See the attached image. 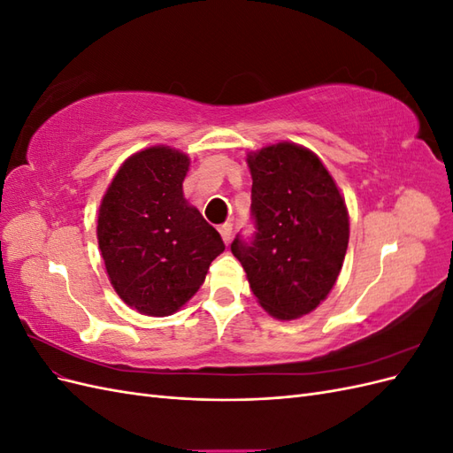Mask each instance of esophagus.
I'll use <instances>...</instances> for the list:
<instances>
[{"label": "esophagus", "mask_w": 453, "mask_h": 453, "mask_svg": "<svg viewBox=\"0 0 453 453\" xmlns=\"http://www.w3.org/2000/svg\"><path fill=\"white\" fill-rule=\"evenodd\" d=\"M219 234H221L223 242L228 245L230 240H232V225H230V223H225V225L219 226Z\"/></svg>", "instance_id": "esophagus-1"}]
</instances>
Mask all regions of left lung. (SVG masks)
Segmentation results:
<instances>
[{"label": "left lung", "instance_id": "8db88e82", "mask_svg": "<svg viewBox=\"0 0 453 453\" xmlns=\"http://www.w3.org/2000/svg\"><path fill=\"white\" fill-rule=\"evenodd\" d=\"M257 234L230 250L268 315L313 311L333 291L349 242V215L333 175L313 150L280 142L250 150Z\"/></svg>", "mask_w": 453, "mask_h": 453}]
</instances>
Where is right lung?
<instances>
[{"label":"right lung","mask_w":453,"mask_h":453,"mask_svg":"<svg viewBox=\"0 0 453 453\" xmlns=\"http://www.w3.org/2000/svg\"><path fill=\"white\" fill-rule=\"evenodd\" d=\"M188 168L180 149H142L120 164L100 202L96 236L109 281L122 303L150 318L188 303L225 251L183 195Z\"/></svg>","instance_id":"obj_1"}]
</instances>
